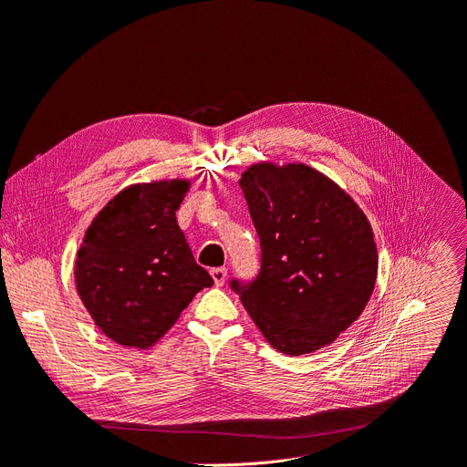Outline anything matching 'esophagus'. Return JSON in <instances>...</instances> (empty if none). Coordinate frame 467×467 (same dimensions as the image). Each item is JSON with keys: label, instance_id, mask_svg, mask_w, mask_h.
<instances>
[{"label": "esophagus", "instance_id": "esophagus-1", "mask_svg": "<svg viewBox=\"0 0 467 467\" xmlns=\"http://www.w3.org/2000/svg\"><path fill=\"white\" fill-rule=\"evenodd\" d=\"M210 273L217 286H223L224 281H227V267H213Z\"/></svg>", "mask_w": 467, "mask_h": 467}]
</instances>
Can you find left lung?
<instances>
[{
    "mask_svg": "<svg viewBox=\"0 0 467 467\" xmlns=\"http://www.w3.org/2000/svg\"><path fill=\"white\" fill-rule=\"evenodd\" d=\"M240 186L260 236V269L231 279L271 347L319 350L364 312L377 279V246L364 212L302 163L250 167Z\"/></svg>",
    "mask_w": 467,
    "mask_h": 467,
    "instance_id": "obj_1",
    "label": "left lung"
}]
</instances>
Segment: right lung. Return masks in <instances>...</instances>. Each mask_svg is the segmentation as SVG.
Returning a JSON list of instances; mask_svg holds the SVG:
<instances>
[{"label":"right lung","instance_id":"obj_1","mask_svg":"<svg viewBox=\"0 0 467 467\" xmlns=\"http://www.w3.org/2000/svg\"><path fill=\"white\" fill-rule=\"evenodd\" d=\"M186 192V181L129 186L86 231L75 264L78 296L99 329L123 347H151L213 285L177 224Z\"/></svg>","mask_w":467,"mask_h":467}]
</instances>
